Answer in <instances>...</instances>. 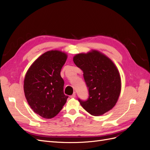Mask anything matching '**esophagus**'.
Wrapping results in <instances>:
<instances>
[{
	"label": "esophagus",
	"mask_w": 150,
	"mask_h": 150,
	"mask_svg": "<svg viewBox=\"0 0 150 150\" xmlns=\"http://www.w3.org/2000/svg\"><path fill=\"white\" fill-rule=\"evenodd\" d=\"M75 97H76V93H74L72 94L71 95V96H70L71 98H74Z\"/></svg>",
	"instance_id": "34e87169"
}]
</instances>
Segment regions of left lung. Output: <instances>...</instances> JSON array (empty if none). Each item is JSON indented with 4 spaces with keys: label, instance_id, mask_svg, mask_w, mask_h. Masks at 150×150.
Wrapping results in <instances>:
<instances>
[{
    "label": "left lung",
    "instance_id": "obj_1",
    "mask_svg": "<svg viewBox=\"0 0 150 150\" xmlns=\"http://www.w3.org/2000/svg\"><path fill=\"white\" fill-rule=\"evenodd\" d=\"M73 61L83 71L88 88L87 100L78 99L81 105L93 116L102 115L111 110L118 99L121 88L120 72L114 63L95 50L76 54Z\"/></svg>",
    "mask_w": 150,
    "mask_h": 150
}]
</instances>
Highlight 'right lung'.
<instances>
[{"label":"right lung","instance_id":"add662e5","mask_svg":"<svg viewBox=\"0 0 150 150\" xmlns=\"http://www.w3.org/2000/svg\"><path fill=\"white\" fill-rule=\"evenodd\" d=\"M67 54L59 51L44 53L29 68L24 81V91L29 106L44 118H52L61 111L68 96L64 94L61 71Z\"/></svg>","mask_w":150,"mask_h":150}]
</instances>
